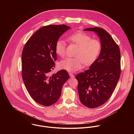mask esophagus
<instances>
[{
  "label": "esophagus",
  "mask_w": 134,
  "mask_h": 134,
  "mask_svg": "<svg viewBox=\"0 0 134 134\" xmlns=\"http://www.w3.org/2000/svg\"><path fill=\"white\" fill-rule=\"evenodd\" d=\"M69 75H70V76L71 77V78H74L75 77V75L73 73H71V72L69 73Z\"/></svg>",
  "instance_id": "obj_1"
}]
</instances>
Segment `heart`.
<instances>
[{"mask_svg": "<svg viewBox=\"0 0 134 134\" xmlns=\"http://www.w3.org/2000/svg\"><path fill=\"white\" fill-rule=\"evenodd\" d=\"M68 41L77 46L74 58H67L62 60L59 66L61 69L70 72H76L80 70L83 63L90 65L93 63L99 56L102 44L97 39L83 32H77L69 35ZM66 43L62 39H59L56 43L55 52L58 56L63 57L65 55Z\"/></svg>", "mask_w": 134, "mask_h": 134, "instance_id": "obj_1", "label": "heart"}]
</instances>
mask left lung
<instances>
[{
  "label": "left lung",
  "mask_w": 134,
  "mask_h": 134,
  "mask_svg": "<svg viewBox=\"0 0 134 134\" xmlns=\"http://www.w3.org/2000/svg\"><path fill=\"white\" fill-rule=\"evenodd\" d=\"M84 30L94 32L102 44L98 57L89 69L75 76L81 103L93 108L106 103L115 90L121 74V54L118 45L104 29L93 27Z\"/></svg>",
  "instance_id": "8db88e82"
}]
</instances>
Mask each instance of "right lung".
<instances>
[{
  "label": "right lung",
  "instance_id": "1",
  "mask_svg": "<svg viewBox=\"0 0 134 134\" xmlns=\"http://www.w3.org/2000/svg\"><path fill=\"white\" fill-rule=\"evenodd\" d=\"M69 29L70 27L65 25L43 27L24 47L21 55L23 81L30 96L40 105L49 106L55 103L61 96L63 85L70 77L65 70L49 75L57 60L56 43Z\"/></svg>",
  "mask_w": 134,
  "mask_h": 134
}]
</instances>
